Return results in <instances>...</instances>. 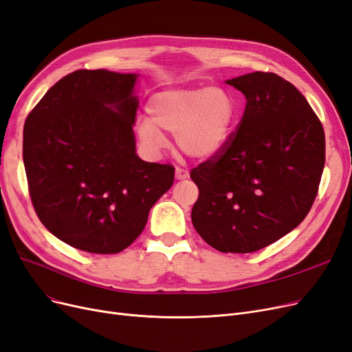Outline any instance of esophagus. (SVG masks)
Instances as JSON below:
<instances>
[{"mask_svg": "<svg viewBox=\"0 0 352 352\" xmlns=\"http://www.w3.org/2000/svg\"><path fill=\"white\" fill-rule=\"evenodd\" d=\"M188 177H189V172L186 170V168L176 167V179L184 180V179H188Z\"/></svg>", "mask_w": 352, "mask_h": 352, "instance_id": "obj_1", "label": "esophagus"}]
</instances>
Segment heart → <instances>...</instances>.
Instances as JSON below:
<instances>
[{"mask_svg": "<svg viewBox=\"0 0 352 352\" xmlns=\"http://www.w3.org/2000/svg\"><path fill=\"white\" fill-rule=\"evenodd\" d=\"M150 118L138 125L141 141L153 151L166 145L162 131L176 135L177 147L207 159L226 144L237 115L234 98L224 89L195 87L155 93L148 100Z\"/></svg>", "mask_w": 352, "mask_h": 352, "instance_id": "1", "label": "heart"}]
</instances>
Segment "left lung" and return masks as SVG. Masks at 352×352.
<instances>
[{
    "label": "left lung",
    "mask_w": 352,
    "mask_h": 352,
    "mask_svg": "<svg viewBox=\"0 0 352 352\" xmlns=\"http://www.w3.org/2000/svg\"><path fill=\"white\" fill-rule=\"evenodd\" d=\"M227 84L246 98L237 128L190 179L199 189L192 224L214 249L250 253L296 228L316 199L324 131L292 82L250 72Z\"/></svg>",
    "instance_id": "8db88e82"
}]
</instances>
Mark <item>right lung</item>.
Listing matches in <instances>:
<instances>
[{"mask_svg":"<svg viewBox=\"0 0 352 352\" xmlns=\"http://www.w3.org/2000/svg\"><path fill=\"white\" fill-rule=\"evenodd\" d=\"M135 74L78 69L26 118L23 162L33 208L64 243L90 253L126 249L172 188V164L135 154Z\"/></svg>","mask_w":352,"mask_h":352,"instance_id":"1","label":"right lung"}]
</instances>
